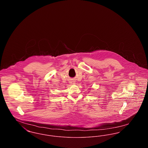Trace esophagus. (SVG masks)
Wrapping results in <instances>:
<instances>
[{"label":"esophagus","instance_id":"1","mask_svg":"<svg viewBox=\"0 0 148 148\" xmlns=\"http://www.w3.org/2000/svg\"><path fill=\"white\" fill-rule=\"evenodd\" d=\"M70 83H71V84H74L75 82H74V81H71L70 82Z\"/></svg>","mask_w":148,"mask_h":148}]
</instances>
